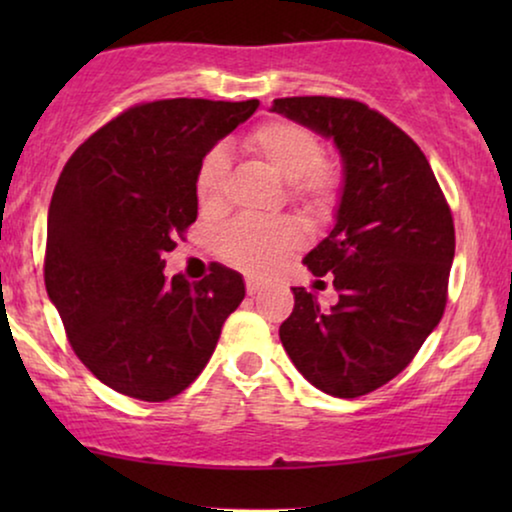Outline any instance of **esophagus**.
<instances>
[{
    "mask_svg": "<svg viewBox=\"0 0 512 512\" xmlns=\"http://www.w3.org/2000/svg\"><path fill=\"white\" fill-rule=\"evenodd\" d=\"M258 291H263V284L256 282V279H247V293H249V296H256Z\"/></svg>",
    "mask_w": 512,
    "mask_h": 512,
    "instance_id": "esophagus-1",
    "label": "esophagus"
}]
</instances>
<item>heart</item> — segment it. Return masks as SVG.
Here are the masks:
<instances>
[{
  "label": "heart",
  "mask_w": 512,
  "mask_h": 512,
  "mask_svg": "<svg viewBox=\"0 0 512 512\" xmlns=\"http://www.w3.org/2000/svg\"><path fill=\"white\" fill-rule=\"evenodd\" d=\"M242 149L286 181V198L310 216H324L340 191V167L321 156L317 132L289 118L256 125L242 139ZM228 163L221 151H209L195 172V200L205 214L226 202ZM300 244L298 226L289 219H237L219 235V254L249 275H270Z\"/></svg>",
  "instance_id": "b5f03b06"
}]
</instances>
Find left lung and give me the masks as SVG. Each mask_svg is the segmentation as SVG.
<instances>
[{"label":"left lung","mask_w":512,"mask_h":512,"mask_svg":"<svg viewBox=\"0 0 512 512\" xmlns=\"http://www.w3.org/2000/svg\"><path fill=\"white\" fill-rule=\"evenodd\" d=\"M272 111L333 139L342 160L335 226L303 258L340 298L321 310L314 293L293 286L279 340L317 389L370 394L415 359L443 317L452 212L422 149L380 111L321 95L282 97Z\"/></svg>","instance_id":"obj_1"}]
</instances>
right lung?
<instances>
[{
	"mask_svg": "<svg viewBox=\"0 0 512 512\" xmlns=\"http://www.w3.org/2000/svg\"><path fill=\"white\" fill-rule=\"evenodd\" d=\"M258 100L137 104L67 160L51 207L44 282L69 345L118 394L160 403L207 366L244 298L240 272L165 275V251L198 219L195 172Z\"/></svg>",
	"mask_w": 512,
	"mask_h": 512,
	"instance_id": "1",
	"label": "right lung"
}]
</instances>
